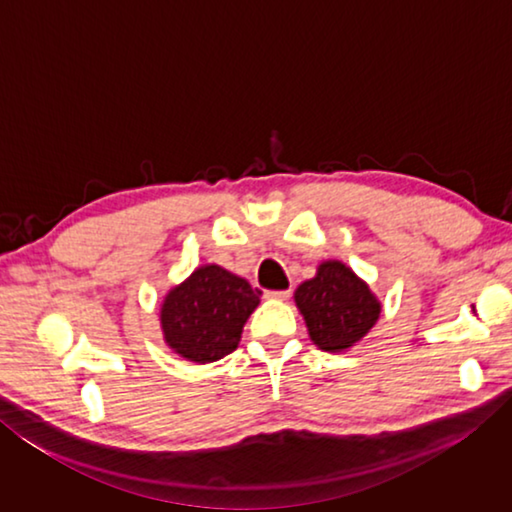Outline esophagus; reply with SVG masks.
Listing matches in <instances>:
<instances>
[{
    "label": "esophagus",
    "instance_id": "obj_1",
    "mask_svg": "<svg viewBox=\"0 0 512 512\" xmlns=\"http://www.w3.org/2000/svg\"><path fill=\"white\" fill-rule=\"evenodd\" d=\"M289 296H291L289 289H284V291H268L266 293V298H271V300H287Z\"/></svg>",
    "mask_w": 512,
    "mask_h": 512
}]
</instances>
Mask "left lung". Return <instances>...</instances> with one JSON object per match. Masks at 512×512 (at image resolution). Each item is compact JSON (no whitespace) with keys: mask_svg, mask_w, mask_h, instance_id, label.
<instances>
[{"mask_svg":"<svg viewBox=\"0 0 512 512\" xmlns=\"http://www.w3.org/2000/svg\"><path fill=\"white\" fill-rule=\"evenodd\" d=\"M296 305L309 339L325 352H345L366 336L381 314V302L350 266L329 259L296 289Z\"/></svg>","mask_w":512,"mask_h":512,"instance_id":"obj_1","label":"left lung"}]
</instances>
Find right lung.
Listing matches in <instances>:
<instances>
[{"label":"right lung","mask_w":512,"mask_h":512,"mask_svg":"<svg viewBox=\"0 0 512 512\" xmlns=\"http://www.w3.org/2000/svg\"><path fill=\"white\" fill-rule=\"evenodd\" d=\"M259 291L216 264L198 266L162 300L164 343L187 361L212 363L237 350Z\"/></svg>","instance_id":"add662e5"}]
</instances>
